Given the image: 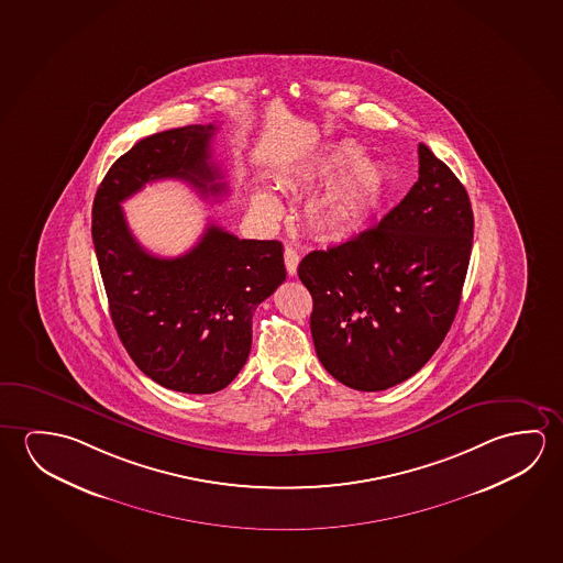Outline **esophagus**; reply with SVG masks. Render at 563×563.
<instances>
[{
    "label": "esophagus",
    "instance_id": "esophagus-1",
    "mask_svg": "<svg viewBox=\"0 0 563 563\" xmlns=\"http://www.w3.org/2000/svg\"><path fill=\"white\" fill-rule=\"evenodd\" d=\"M284 262H286L287 274L295 276L297 274V266H299V254L294 249L287 246L286 251H284Z\"/></svg>",
    "mask_w": 563,
    "mask_h": 563
}]
</instances>
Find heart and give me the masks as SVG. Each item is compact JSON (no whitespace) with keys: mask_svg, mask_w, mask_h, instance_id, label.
I'll return each instance as SVG.
<instances>
[{"mask_svg":"<svg viewBox=\"0 0 563 563\" xmlns=\"http://www.w3.org/2000/svg\"><path fill=\"white\" fill-rule=\"evenodd\" d=\"M329 179L305 206L309 231L327 241L344 239L360 231L374 217L387 191V172L379 162L362 156L354 141L334 144L307 162L295 176V184L311 188ZM254 207L266 217L282 211L277 197L268 189H256Z\"/></svg>","mask_w":563,"mask_h":563,"instance_id":"obj_1","label":"heart"}]
</instances>
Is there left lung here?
Instances as JSON below:
<instances>
[{
	"instance_id": "obj_1",
	"label": "left lung",
	"mask_w": 563,
	"mask_h": 563,
	"mask_svg": "<svg viewBox=\"0 0 563 563\" xmlns=\"http://www.w3.org/2000/svg\"><path fill=\"white\" fill-rule=\"evenodd\" d=\"M472 244L467 191L419 144V179L401 203L374 229L299 264L324 369L357 391L417 374L454 322Z\"/></svg>"
}]
</instances>
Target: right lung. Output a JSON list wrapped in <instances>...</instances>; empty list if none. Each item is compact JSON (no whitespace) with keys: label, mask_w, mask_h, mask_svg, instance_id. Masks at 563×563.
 <instances>
[{"label":"right lung","mask_w":563,"mask_h":563,"mask_svg":"<svg viewBox=\"0 0 563 563\" xmlns=\"http://www.w3.org/2000/svg\"><path fill=\"white\" fill-rule=\"evenodd\" d=\"M214 131L179 126L134 144L109 168L91 214L109 311L129 356L152 382L194 395L221 391L246 364L252 314L286 279L284 246L209 224L191 251L161 258L136 242L121 203L164 178L206 197L227 194L209 162Z\"/></svg>","instance_id":"right-lung-1"}]
</instances>
